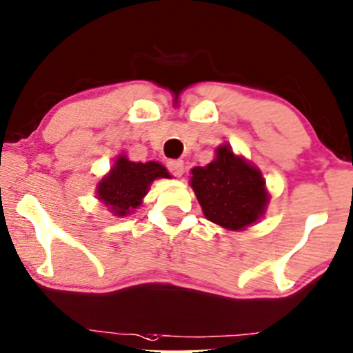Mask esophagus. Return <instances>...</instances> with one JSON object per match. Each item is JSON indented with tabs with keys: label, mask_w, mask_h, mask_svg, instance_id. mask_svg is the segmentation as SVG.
Listing matches in <instances>:
<instances>
[{
	"label": "esophagus",
	"mask_w": 353,
	"mask_h": 353,
	"mask_svg": "<svg viewBox=\"0 0 353 353\" xmlns=\"http://www.w3.org/2000/svg\"><path fill=\"white\" fill-rule=\"evenodd\" d=\"M168 168H170V172L178 178L185 173V163H183V160H170V162H168Z\"/></svg>",
	"instance_id": "obj_1"
}]
</instances>
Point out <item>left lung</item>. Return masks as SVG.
I'll return each instance as SVG.
<instances>
[{"label":"left lung","mask_w":353,"mask_h":353,"mask_svg":"<svg viewBox=\"0 0 353 353\" xmlns=\"http://www.w3.org/2000/svg\"><path fill=\"white\" fill-rule=\"evenodd\" d=\"M190 185L204 217L230 232H241L266 214L271 199L261 170L223 143L216 159L191 170Z\"/></svg>","instance_id":"8db88e82"}]
</instances>
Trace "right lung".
I'll list each match as a JSON object with an SVG mask.
<instances>
[{
	"mask_svg": "<svg viewBox=\"0 0 353 353\" xmlns=\"http://www.w3.org/2000/svg\"><path fill=\"white\" fill-rule=\"evenodd\" d=\"M159 178H170L162 163L132 162L121 154L95 186V198L115 217L130 216L143 204L150 185Z\"/></svg>",
	"mask_w": 353,
	"mask_h": 353,
	"instance_id": "obj_1",
	"label": "right lung"
}]
</instances>
